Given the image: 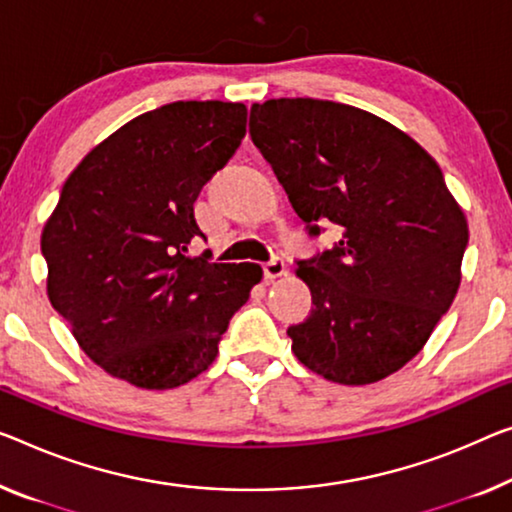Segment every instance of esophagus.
Segmentation results:
<instances>
[{
	"label": "esophagus",
	"mask_w": 512,
	"mask_h": 512,
	"mask_svg": "<svg viewBox=\"0 0 512 512\" xmlns=\"http://www.w3.org/2000/svg\"><path fill=\"white\" fill-rule=\"evenodd\" d=\"M264 278L266 280H276V278H280V276H285L287 273V269H285V262H282V259H271V262H266L264 266Z\"/></svg>",
	"instance_id": "obj_1"
}]
</instances>
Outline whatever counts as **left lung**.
I'll use <instances>...</instances> for the list:
<instances>
[{"label":"left lung","instance_id":"8db88e82","mask_svg":"<svg viewBox=\"0 0 512 512\" xmlns=\"http://www.w3.org/2000/svg\"><path fill=\"white\" fill-rule=\"evenodd\" d=\"M250 137L310 236L342 227L296 269L312 310L287 329L294 356L345 386L398 372L451 308L469 243L437 160L377 114L317 98L255 103Z\"/></svg>","mask_w":512,"mask_h":512}]
</instances>
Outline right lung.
<instances>
[{
  "instance_id": "add662e5",
  "label": "right lung",
  "mask_w": 512,
  "mask_h": 512,
  "mask_svg": "<svg viewBox=\"0 0 512 512\" xmlns=\"http://www.w3.org/2000/svg\"><path fill=\"white\" fill-rule=\"evenodd\" d=\"M243 103L177 101L144 112L71 172L41 234L48 299L91 361L147 391L216 361L259 264L188 257L193 204L246 135Z\"/></svg>"
}]
</instances>
